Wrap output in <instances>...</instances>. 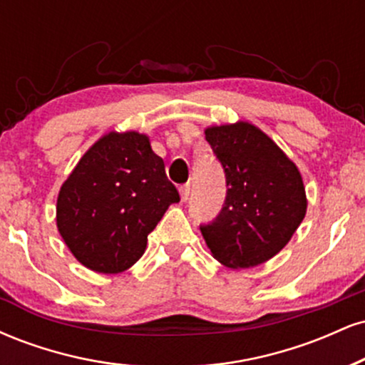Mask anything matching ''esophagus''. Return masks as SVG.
<instances>
[{
    "label": "esophagus",
    "instance_id": "esophagus-1",
    "mask_svg": "<svg viewBox=\"0 0 365 365\" xmlns=\"http://www.w3.org/2000/svg\"><path fill=\"white\" fill-rule=\"evenodd\" d=\"M180 195H182V200H187L188 195H190V183H183L180 187Z\"/></svg>",
    "mask_w": 365,
    "mask_h": 365
}]
</instances>
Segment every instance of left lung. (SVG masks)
<instances>
[{
    "instance_id": "8db88e82",
    "label": "left lung",
    "mask_w": 365,
    "mask_h": 365,
    "mask_svg": "<svg viewBox=\"0 0 365 365\" xmlns=\"http://www.w3.org/2000/svg\"><path fill=\"white\" fill-rule=\"evenodd\" d=\"M206 140L228 188L220 215L200 225L204 240L217 261L233 269L266 262L302 223V177L266 133L245 121L207 128Z\"/></svg>"
}]
</instances>
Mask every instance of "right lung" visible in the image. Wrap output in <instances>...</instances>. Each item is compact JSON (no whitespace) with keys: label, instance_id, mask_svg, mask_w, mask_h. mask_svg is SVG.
<instances>
[{"label":"right lung","instance_id":"obj_1","mask_svg":"<svg viewBox=\"0 0 365 365\" xmlns=\"http://www.w3.org/2000/svg\"><path fill=\"white\" fill-rule=\"evenodd\" d=\"M178 200L148 137L113 132L83 154L63 183L56 223L78 262L115 274L139 261L148 235Z\"/></svg>","mask_w":365,"mask_h":365}]
</instances>
